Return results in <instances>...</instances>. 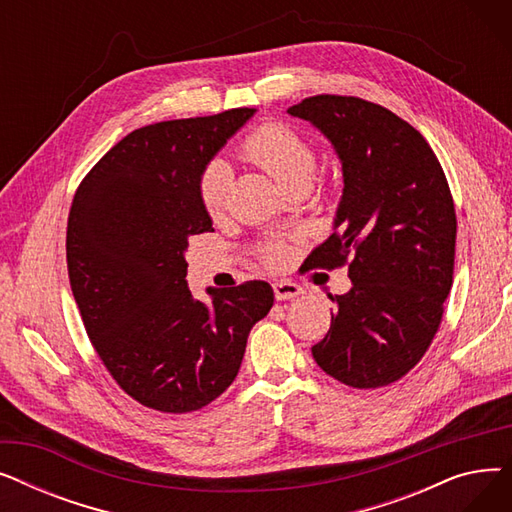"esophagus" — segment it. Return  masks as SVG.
Masks as SVG:
<instances>
[{
	"label": "esophagus",
	"mask_w": 512,
	"mask_h": 512,
	"mask_svg": "<svg viewBox=\"0 0 512 512\" xmlns=\"http://www.w3.org/2000/svg\"><path fill=\"white\" fill-rule=\"evenodd\" d=\"M272 286H274V294H276L278 301H288V299H294V297H299V294H301V286H297L294 282L278 280Z\"/></svg>",
	"instance_id": "34e87169"
}]
</instances>
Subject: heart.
<instances>
[{"mask_svg":"<svg viewBox=\"0 0 512 512\" xmlns=\"http://www.w3.org/2000/svg\"><path fill=\"white\" fill-rule=\"evenodd\" d=\"M240 153L259 166L282 188L286 195L305 193L317 170V147L299 130L282 122L263 124L242 141ZM232 172L224 159H213L199 178V199L211 218H218L228 207ZM284 249L278 245L263 247V261L278 265Z\"/></svg>","mask_w":512,"mask_h":512,"instance_id":"obj_1","label":"heart"}]
</instances>
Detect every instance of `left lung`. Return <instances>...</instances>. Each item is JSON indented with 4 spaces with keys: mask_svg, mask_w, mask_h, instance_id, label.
<instances>
[{
    "mask_svg": "<svg viewBox=\"0 0 512 512\" xmlns=\"http://www.w3.org/2000/svg\"><path fill=\"white\" fill-rule=\"evenodd\" d=\"M326 134L344 176L334 234L309 267H348L311 353L334 380L359 388L398 382L425 355L452 286L456 213L448 180L423 134L359 97L315 95L288 107Z\"/></svg>",
    "mask_w": 512,
    "mask_h": 512,
    "instance_id": "8db88e82",
    "label": "left lung"
}]
</instances>
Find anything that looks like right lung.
Segmentation results:
<instances>
[{"label": "right lung", "mask_w": 512, "mask_h": 512, "mask_svg": "<svg viewBox=\"0 0 512 512\" xmlns=\"http://www.w3.org/2000/svg\"><path fill=\"white\" fill-rule=\"evenodd\" d=\"M253 114L238 107L132 130L76 188L70 288L105 369L143 407L180 415L218 398L236 378L251 328L274 305L261 280L207 290L209 305L184 280L188 238L213 232L201 172Z\"/></svg>", "instance_id": "1"}]
</instances>
